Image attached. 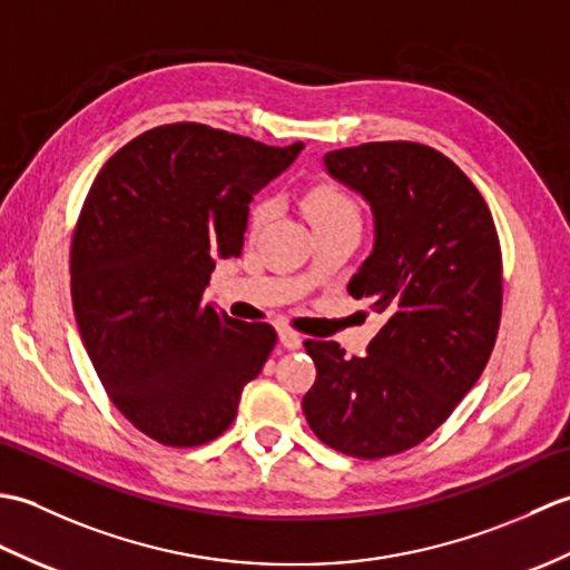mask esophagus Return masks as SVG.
Wrapping results in <instances>:
<instances>
[{
  "label": "esophagus",
  "mask_w": 570,
  "mask_h": 570,
  "mask_svg": "<svg viewBox=\"0 0 570 570\" xmlns=\"http://www.w3.org/2000/svg\"><path fill=\"white\" fill-rule=\"evenodd\" d=\"M278 341H282V345L284 347H288V350H296V347H301V335L298 333H294L292 328H278Z\"/></svg>",
  "instance_id": "esophagus-1"
}]
</instances>
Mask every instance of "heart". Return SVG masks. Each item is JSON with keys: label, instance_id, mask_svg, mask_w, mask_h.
I'll list each match as a JSON object with an SVG mask.
<instances>
[{"label": "heart", "instance_id": "1", "mask_svg": "<svg viewBox=\"0 0 570 570\" xmlns=\"http://www.w3.org/2000/svg\"><path fill=\"white\" fill-rule=\"evenodd\" d=\"M274 210L272 200H259L252 208L249 225L252 229H259ZM304 210L308 215L311 225H328V223H343V220H357L360 223V210L355 198L350 196V190L343 188L335 180H321V184L311 186L304 196Z\"/></svg>", "mask_w": 570, "mask_h": 570}]
</instances>
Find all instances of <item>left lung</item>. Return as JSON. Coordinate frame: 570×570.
Returning a JSON list of instances; mask_svg holds the SVG:
<instances>
[{
    "instance_id": "left-lung-1",
    "label": "left lung",
    "mask_w": 570,
    "mask_h": 570,
    "mask_svg": "<svg viewBox=\"0 0 570 570\" xmlns=\"http://www.w3.org/2000/svg\"><path fill=\"white\" fill-rule=\"evenodd\" d=\"M325 168L374 215V249L347 292L370 298L382 331L365 357L306 341L316 382L304 414L353 458L419 445L480 380L502 316V252L480 190L426 144L370 141L325 154Z\"/></svg>"
}]
</instances>
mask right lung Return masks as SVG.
<instances>
[{"label": "right lung", "mask_w": 570, "mask_h": 570, "mask_svg": "<svg viewBox=\"0 0 570 570\" xmlns=\"http://www.w3.org/2000/svg\"><path fill=\"white\" fill-rule=\"evenodd\" d=\"M301 149L176 122L125 144L90 186L72 311L107 396L161 445L217 439L276 345L269 323L229 318L203 292L215 259L239 257L252 198Z\"/></svg>", "instance_id": "obj_1"}]
</instances>
